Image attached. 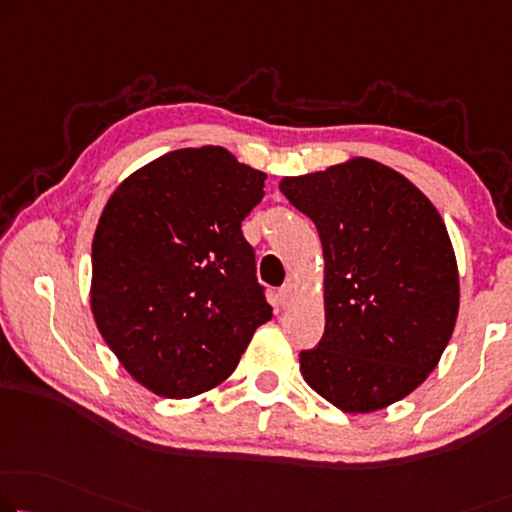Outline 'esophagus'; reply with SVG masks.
Returning a JSON list of instances; mask_svg holds the SVG:
<instances>
[{
    "label": "esophagus",
    "instance_id": "34e87169",
    "mask_svg": "<svg viewBox=\"0 0 512 512\" xmlns=\"http://www.w3.org/2000/svg\"><path fill=\"white\" fill-rule=\"evenodd\" d=\"M292 296H294V285H292V282H287V285H282V287L278 289V303H280V308H287V305L292 303Z\"/></svg>",
    "mask_w": 512,
    "mask_h": 512
}]
</instances>
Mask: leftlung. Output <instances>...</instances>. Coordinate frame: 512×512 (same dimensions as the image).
<instances>
[{
	"label": "left lung",
	"mask_w": 512,
	"mask_h": 512,
	"mask_svg": "<svg viewBox=\"0 0 512 512\" xmlns=\"http://www.w3.org/2000/svg\"><path fill=\"white\" fill-rule=\"evenodd\" d=\"M280 190L315 223L326 262V326L299 354L303 379L347 414L407 398L437 368L460 308L439 211L370 158L285 177Z\"/></svg>",
	"instance_id": "1"
}]
</instances>
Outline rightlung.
Instances as JSON below:
<instances>
[{"label": "right lung", "instance_id": "1", "mask_svg": "<svg viewBox=\"0 0 512 512\" xmlns=\"http://www.w3.org/2000/svg\"><path fill=\"white\" fill-rule=\"evenodd\" d=\"M266 174L223 147L151 160L114 190L91 243V312L128 375L183 400L232 375L271 319L241 223Z\"/></svg>", "mask_w": 512, "mask_h": 512}]
</instances>
